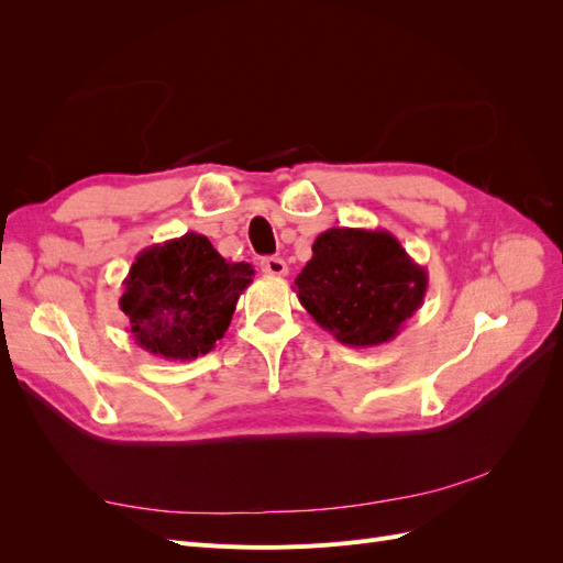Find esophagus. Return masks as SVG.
Returning <instances> with one entry per match:
<instances>
[{
	"label": "esophagus",
	"mask_w": 563,
	"mask_h": 563,
	"mask_svg": "<svg viewBox=\"0 0 563 563\" xmlns=\"http://www.w3.org/2000/svg\"><path fill=\"white\" fill-rule=\"evenodd\" d=\"M261 267H263L265 275H272V277H286L288 275V267L279 258V255H267V258L261 261Z\"/></svg>",
	"instance_id": "1"
}]
</instances>
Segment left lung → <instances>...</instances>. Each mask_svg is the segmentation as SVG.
I'll use <instances>...</instances> for the list:
<instances>
[{
  "mask_svg": "<svg viewBox=\"0 0 563 563\" xmlns=\"http://www.w3.org/2000/svg\"><path fill=\"white\" fill-rule=\"evenodd\" d=\"M428 269L387 230L331 228L296 277L305 310L338 343L376 347L397 338L428 294Z\"/></svg>",
  "mask_w": 563,
  "mask_h": 563,
  "instance_id": "1",
  "label": "left lung"
}]
</instances>
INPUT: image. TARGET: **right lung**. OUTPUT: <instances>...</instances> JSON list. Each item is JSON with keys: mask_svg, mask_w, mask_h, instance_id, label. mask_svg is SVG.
I'll return each mask as SVG.
<instances>
[{"mask_svg": "<svg viewBox=\"0 0 563 563\" xmlns=\"http://www.w3.org/2000/svg\"><path fill=\"white\" fill-rule=\"evenodd\" d=\"M251 277L249 263H228L207 236L187 232L135 255L119 308L135 345L190 362L225 335Z\"/></svg>", "mask_w": 563, "mask_h": 563, "instance_id": "obj_1", "label": "right lung"}]
</instances>
